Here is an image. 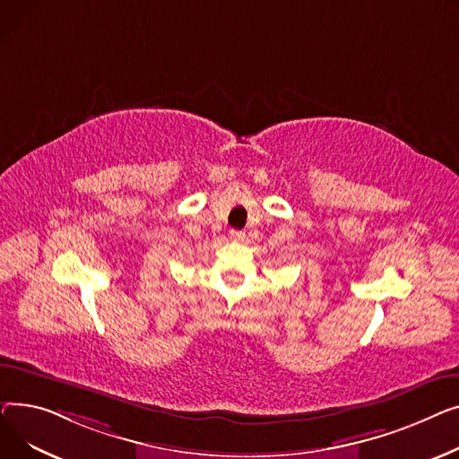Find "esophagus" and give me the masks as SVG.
Instances as JSON below:
<instances>
[{"mask_svg": "<svg viewBox=\"0 0 459 459\" xmlns=\"http://www.w3.org/2000/svg\"><path fill=\"white\" fill-rule=\"evenodd\" d=\"M230 238H231V240H245V231L231 230V231H230Z\"/></svg>", "mask_w": 459, "mask_h": 459, "instance_id": "34e87169", "label": "esophagus"}]
</instances>
